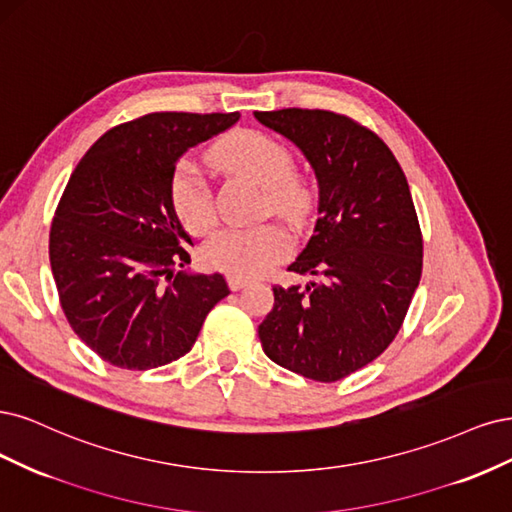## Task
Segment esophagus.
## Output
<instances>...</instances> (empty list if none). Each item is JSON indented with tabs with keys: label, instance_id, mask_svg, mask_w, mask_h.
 I'll return each instance as SVG.
<instances>
[{
	"label": "esophagus",
	"instance_id": "obj_1",
	"mask_svg": "<svg viewBox=\"0 0 512 512\" xmlns=\"http://www.w3.org/2000/svg\"><path fill=\"white\" fill-rule=\"evenodd\" d=\"M227 285H229V289H232V291H240L242 287L249 285V280L242 278V276H234V274H229V276H227Z\"/></svg>",
	"mask_w": 512,
	"mask_h": 512
}]
</instances>
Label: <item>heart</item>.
I'll use <instances>...</instances> for the list:
<instances>
[{"mask_svg":"<svg viewBox=\"0 0 512 512\" xmlns=\"http://www.w3.org/2000/svg\"><path fill=\"white\" fill-rule=\"evenodd\" d=\"M208 159L232 174L251 178L263 187V208L293 225H302L315 208V191L293 170L289 148L255 129H236L210 148ZM170 200L176 217L191 234H204L214 223L212 195L202 172L180 163L172 174ZM289 236L283 227L263 223L253 227H225L204 246L208 266L221 272L251 278L272 268L289 253Z\"/></svg>","mask_w":512,"mask_h":512,"instance_id":"b5f03b06","label":"heart"}]
</instances>
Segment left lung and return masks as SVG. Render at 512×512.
Returning <instances> with one entry per match:
<instances>
[{"label":"left lung","instance_id":"obj_1","mask_svg":"<svg viewBox=\"0 0 512 512\" xmlns=\"http://www.w3.org/2000/svg\"><path fill=\"white\" fill-rule=\"evenodd\" d=\"M255 119L289 138L319 180V219L274 287L259 340L274 364L319 383L368 366L398 336L423 268V238L406 176L374 131L329 110L283 108Z\"/></svg>","mask_w":512,"mask_h":512}]
</instances>
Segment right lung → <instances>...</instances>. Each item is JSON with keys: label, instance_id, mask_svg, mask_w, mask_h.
<instances>
[{"label": "right lung", "instance_id": "right-lung-1", "mask_svg": "<svg viewBox=\"0 0 512 512\" xmlns=\"http://www.w3.org/2000/svg\"><path fill=\"white\" fill-rule=\"evenodd\" d=\"M238 112H151L108 129L78 161L48 240L59 302L93 353L125 370L166 366L191 351L221 274L174 272L191 263L170 200L176 161L232 127Z\"/></svg>", "mask_w": 512, "mask_h": 512}]
</instances>
